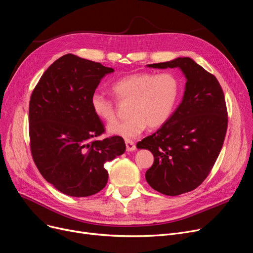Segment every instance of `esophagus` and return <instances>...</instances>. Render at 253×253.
I'll list each match as a JSON object with an SVG mask.
<instances>
[{"label":"esophagus","mask_w":253,"mask_h":253,"mask_svg":"<svg viewBox=\"0 0 253 253\" xmlns=\"http://www.w3.org/2000/svg\"><path fill=\"white\" fill-rule=\"evenodd\" d=\"M125 144H126V150L128 151V152H133V151H135V149H136V147H135V144L134 142L132 141V140H126L125 141Z\"/></svg>","instance_id":"obj_1"}]
</instances>
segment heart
<instances>
[{
	"label": "heart",
	"instance_id": "heart-1",
	"mask_svg": "<svg viewBox=\"0 0 253 253\" xmlns=\"http://www.w3.org/2000/svg\"><path fill=\"white\" fill-rule=\"evenodd\" d=\"M112 89L121 100H131L129 119L107 126L109 134L125 139L135 138L149 126L158 128L172 115L180 95V82L170 72L154 74L135 72L116 81ZM90 104L97 118L104 122L116 119L114 102L101 92H94Z\"/></svg>",
	"mask_w": 253,
	"mask_h": 253
}]
</instances>
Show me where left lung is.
<instances>
[{"label": "left lung", "instance_id": "left-lung-1", "mask_svg": "<svg viewBox=\"0 0 253 253\" xmlns=\"http://www.w3.org/2000/svg\"><path fill=\"white\" fill-rule=\"evenodd\" d=\"M147 67L179 68L186 79L182 101L168 122L136 145L154 155L146 172L151 187L166 195H180L204 182L221 151L227 128L224 94L215 76L191 58Z\"/></svg>", "mask_w": 253, "mask_h": 253}]
</instances>
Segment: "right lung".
Segmentation results:
<instances>
[{"label": "right lung", "mask_w": 253, "mask_h": 253, "mask_svg": "<svg viewBox=\"0 0 253 253\" xmlns=\"http://www.w3.org/2000/svg\"><path fill=\"white\" fill-rule=\"evenodd\" d=\"M113 68L67 53L43 73L32 93L29 131L33 159L42 177L64 194L85 197L102 190L106 162L122 155L120 136L94 140L104 125L90 98Z\"/></svg>", "instance_id": "right-lung-1"}]
</instances>
